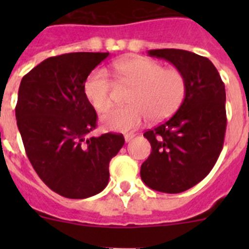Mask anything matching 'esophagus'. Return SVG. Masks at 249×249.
<instances>
[{
    "label": "esophagus",
    "instance_id": "1",
    "mask_svg": "<svg viewBox=\"0 0 249 249\" xmlns=\"http://www.w3.org/2000/svg\"><path fill=\"white\" fill-rule=\"evenodd\" d=\"M124 137H125V142H130V141L134 139L135 135L134 134H126Z\"/></svg>",
    "mask_w": 249,
    "mask_h": 249
}]
</instances>
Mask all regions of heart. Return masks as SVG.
<instances>
[{"instance_id": "obj_1", "label": "heart", "mask_w": 249, "mask_h": 249, "mask_svg": "<svg viewBox=\"0 0 249 249\" xmlns=\"http://www.w3.org/2000/svg\"><path fill=\"white\" fill-rule=\"evenodd\" d=\"M120 85L132 87L127 99L130 106L113 108L101 117L107 129L135 130L144 122H161L175 114L185 100L187 78L180 70L165 69L161 62L143 56L124 57L112 65ZM114 83L101 70L91 72L84 83V95L97 112L112 105Z\"/></svg>"}]
</instances>
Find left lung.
Here are the masks:
<instances>
[{
    "label": "left lung",
    "instance_id": "1",
    "mask_svg": "<svg viewBox=\"0 0 249 249\" xmlns=\"http://www.w3.org/2000/svg\"><path fill=\"white\" fill-rule=\"evenodd\" d=\"M148 54L167 60L187 78L179 109L143 134L152 152L141 166V178L152 189L177 194L201 182L219 158L227 130L225 85L207 57L182 49Z\"/></svg>",
    "mask_w": 249,
    "mask_h": 249
}]
</instances>
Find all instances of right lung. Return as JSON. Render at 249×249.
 <instances>
[{
    "mask_svg": "<svg viewBox=\"0 0 249 249\" xmlns=\"http://www.w3.org/2000/svg\"><path fill=\"white\" fill-rule=\"evenodd\" d=\"M109 53H70L48 57L22 77L16 117L25 152L42 180L59 195L85 199L109 179V161L124 136L90 137L97 114L84 95L90 72Z\"/></svg>",
    "mask_w": 249,
    "mask_h": 249,
    "instance_id": "1",
    "label": "right lung"
}]
</instances>
